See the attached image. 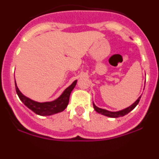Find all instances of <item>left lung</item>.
Segmentation results:
<instances>
[{"instance_id":"obj_1","label":"left lung","mask_w":159,"mask_h":159,"mask_svg":"<svg viewBox=\"0 0 159 159\" xmlns=\"http://www.w3.org/2000/svg\"><path fill=\"white\" fill-rule=\"evenodd\" d=\"M140 98H141V96L139 97L137 100H136L133 104L130 105V107L125 108V109H123V110L119 111H107L106 110V109H102V108H99L97 106H95V104L94 103V102H93V107H94V109L95 110V111L101 114V115H102V116H107V117H111V118H119V117H122V116H124L125 115H127V114H128L129 112L131 111L138 105V103H139V102L140 100Z\"/></svg>"}]
</instances>
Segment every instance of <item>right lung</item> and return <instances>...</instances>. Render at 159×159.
Here are the masks:
<instances>
[{
	"label": "right lung",
	"instance_id": "right-lung-1",
	"mask_svg": "<svg viewBox=\"0 0 159 159\" xmlns=\"http://www.w3.org/2000/svg\"><path fill=\"white\" fill-rule=\"evenodd\" d=\"M76 83L77 80L74 81L68 88L64 90V92L57 99L51 101V102H43L32 100V99H29L27 96L23 95L19 90V88H17V86H16V82H15V86H16V93H17L20 99L23 102L25 106L29 108L30 110H32L33 112H35L36 115L45 116L60 113L67 107L68 102H69V97L70 95H71V92L76 85Z\"/></svg>",
	"mask_w": 159,
	"mask_h": 159
}]
</instances>
